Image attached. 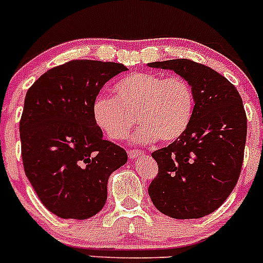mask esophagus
Masks as SVG:
<instances>
[{
	"instance_id": "34e87169",
	"label": "esophagus",
	"mask_w": 263,
	"mask_h": 263,
	"mask_svg": "<svg viewBox=\"0 0 263 263\" xmlns=\"http://www.w3.org/2000/svg\"><path fill=\"white\" fill-rule=\"evenodd\" d=\"M144 155V152H140V150H129L128 152V157L129 159L135 160V159H139Z\"/></svg>"
}]
</instances>
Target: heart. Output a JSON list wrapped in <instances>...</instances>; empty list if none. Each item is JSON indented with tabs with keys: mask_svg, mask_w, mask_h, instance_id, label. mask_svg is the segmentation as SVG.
<instances>
[{
	"mask_svg": "<svg viewBox=\"0 0 263 263\" xmlns=\"http://www.w3.org/2000/svg\"><path fill=\"white\" fill-rule=\"evenodd\" d=\"M114 98L98 96L92 103L96 126L111 140L121 141L137 122L135 141L149 144L159 139L173 142L193 121L195 95L187 81L155 73H132L113 86Z\"/></svg>",
	"mask_w": 263,
	"mask_h": 263,
	"instance_id": "obj_1",
	"label": "heart"
}]
</instances>
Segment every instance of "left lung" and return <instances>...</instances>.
<instances>
[{
	"instance_id": "left-lung-1",
	"label": "left lung",
	"mask_w": 263,
	"mask_h": 263,
	"mask_svg": "<svg viewBox=\"0 0 263 263\" xmlns=\"http://www.w3.org/2000/svg\"><path fill=\"white\" fill-rule=\"evenodd\" d=\"M187 81L195 111L182 137L155 150L158 176L149 186L153 204L177 220L215 212L238 182L247 139V116L238 90L223 76L187 59L155 61Z\"/></svg>"
}]
</instances>
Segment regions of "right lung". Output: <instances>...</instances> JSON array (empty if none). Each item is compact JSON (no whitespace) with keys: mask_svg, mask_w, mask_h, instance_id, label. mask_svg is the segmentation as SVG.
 Listing matches in <instances>:
<instances>
[{"mask_svg":"<svg viewBox=\"0 0 263 263\" xmlns=\"http://www.w3.org/2000/svg\"><path fill=\"white\" fill-rule=\"evenodd\" d=\"M119 63L73 60L47 70L28 90L20 119L25 175L42 204L60 218L100 212L111 173L127 153L103 139L92 103L103 86L126 72Z\"/></svg>","mask_w":263,"mask_h":263,"instance_id":"right-lung-1","label":"right lung"}]
</instances>
